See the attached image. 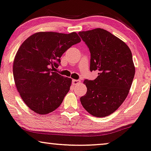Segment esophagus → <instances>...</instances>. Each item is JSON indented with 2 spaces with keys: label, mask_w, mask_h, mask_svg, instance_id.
<instances>
[{
  "label": "esophagus",
  "mask_w": 151,
  "mask_h": 151,
  "mask_svg": "<svg viewBox=\"0 0 151 151\" xmlns=\"http://www.w3.org/2000/svg\"><path fill=\"white\" fill-rule=\"evenodd\" d=\"M80 82H81V81H80V80H79V79H73V80H72V84H73V85H77L78 83H80Z\"/></svg>",
  "instance_id": "esophagus-1"
}]
</instances>
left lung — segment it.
I'll use <instances>...</instances> for the list:
<instances>
[{"mask_svg":"<svg viewBox=\"0 0 151 151\" xmlns=\"http://www.w3.org/2000/svg\"><path fill=\"white\" fill-rule=\"evenodd\" d=\"M91 53V71H98L94 80H84L87 92L80 98L83 108L97 117L114 113L130 89L135 68L130 49L119 38L102 28L79 32Z\"/></svg>","mask_w":151,"mask_h":151,"instance_id":"8db88e82","label":"left lung"}]
</instances>
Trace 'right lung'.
I'll list each match as a JSON object with an SVG mask.
<instances>
[{"label": "right lung", "instance_id": "right-lung-1", "mask_svg": "<svg viewBox=\"0 0 151 151\" xmlns=\"http://www.w3.org/2000/svg\"><path fill=\"white\" fill-rule=\"evenodd\" d=\"M81 42L77 33H36L25 40L13 63V75L21 98L35 113L56 110L70 91L72 79L55 72L60 58Z\"/></svg>", "mask_w": 151, "mask_h": 151}]
</instances>
